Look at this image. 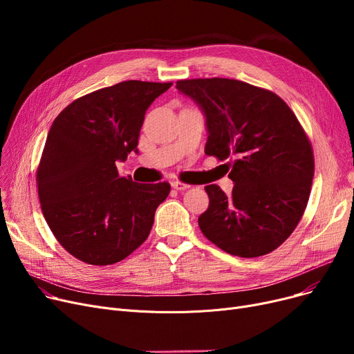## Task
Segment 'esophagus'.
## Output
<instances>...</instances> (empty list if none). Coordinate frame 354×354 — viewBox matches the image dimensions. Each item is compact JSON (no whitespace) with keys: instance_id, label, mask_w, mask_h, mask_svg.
<instances>
[{"instance_id":"obj_1","label":"esophagus","mask_w":354,"mask_h":354,"mask_svg":"<svg viewBox=\"0 0 354 354\" xmlns=\"http://www.w3.org/2000/svg\"><path fill=\"white\" fill-rule=\"evenodd\" d=\"M171 185H172V188L176 189V191H185V189L189 188L188 183H183V182H180V180H172Z\"/></svg>"}]
</instances>
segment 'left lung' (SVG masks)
<instances>
[{"label": "left lung", "instance_id": "obj_1", "mask_svg": "<svg viewBox=\"0 0 354 354\" xmlns=\"http://www.w3.org/2000/svg\"><path fill=\"white\" fill-rule=\"evenodd\" d=\"M207 116L205 153L227 160L235 183L227 196L207 185L198 224L231 255L255 258L280 247L306 211L314 176L311 142L288 104L271 90L234 79L178 80Z\"/></svg>", "mask_w": 354, "mask_h": 354}]
</instances>
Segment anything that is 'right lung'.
Instances as JSON below:
<instances>
[{"label": "right lung", "instance_id": "right-lung-1", "mask_svg": "<svg viewBox=\"0 0 354 354\" xmlns=\"http://www.w3.org/2000/svg\"><path fill=\"white\" fill-rule=\"evenodd\" d=\"M172 86L127 80L71 102L54 119L37 167L41 211L60 245L90 266H110L139 248L167 182L120 176L118 160L138 151L145 113Z\"/></svg>", "mask_w": 354, "mask_h": 354}]
</instances>
